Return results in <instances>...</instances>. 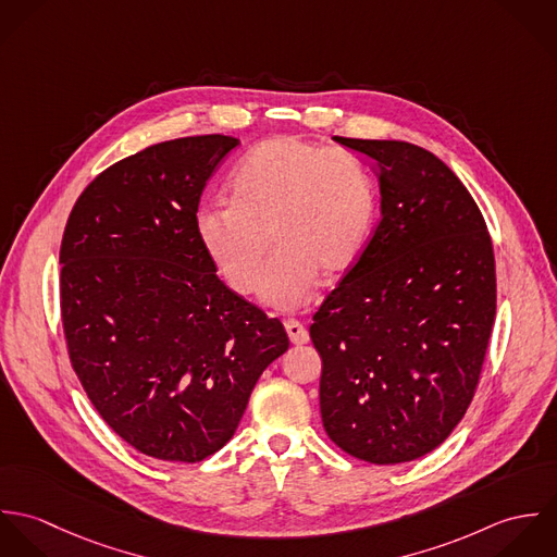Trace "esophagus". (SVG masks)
I'll use <instances>...</instances> for the list:
<instances>
[{
	"mask_svg": "<svg viewBox=\"0 0 557 557\" xmlns=\"http://www.w3.org/2000/svg\"><path fill=\"white\" fill-rule=\"evenodd\" d=\"M285 330H287V336H289V341L294 345H307L311 341L309 330L300 321H296V319H287L285 321Z\"/></svg>",
	"mask_w": 557,
	"mask_h": 557,
	"instance_id": "esophagus-1",
	"label": "esophagus"
}]
</instances>
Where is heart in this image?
Segmentation results:
<instances>
[{"label":"heart","instance_id":"obj_1","mask_svg":"<svg viewBox=\"0 0 557 557\" xmlns=\"http://www.w3.org/2000/svg\"><path fill=\"white\" fill-rule=\"evenodd\" d=\"M232 201L197 214V236L227 285L250 296L263 276L270 239L276 257L261 300L300 309L319 272L334 278L364 250L375 223V188L364 162L343 148L281 135L257 144L234 169Z\"/></svg>","mask_w":557,"mask_h":557}]
</instances>
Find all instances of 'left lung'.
Segmentation results:
<instances>
[{
  "instance_id": "obj_1",
  "label": "left lung",
  "mask_w": 557,
  "mask_h": 557,
  "mask_svg": "<svg viewBox=\"0 0 557 557\" xmlns=\"http://www.w3.org/2000/svg\"><path fill=\"white\" fill-rule=\"evenodd\" d=\"M380 177L382 221L319 307V407L347 455L395 466L435 450L476 393L495 319V257L461 180L407 141L347 139Z\"/></svg>"
}]
</instances>
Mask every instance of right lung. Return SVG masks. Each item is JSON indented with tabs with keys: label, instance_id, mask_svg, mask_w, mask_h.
<instances>
[{
	"label": "right lung",
	"instance_id": "add662e5",
	"mask_svg": "<svg viewBox=\"0 0 557 557\" xmlns=\"http://www.w3.org/2000/svg\"><path fill=\"white\" fill-rule=\"evenodd\" d=\"M238 144L184 137L111 164L62 238L60 307L81 386L124 442L160 461L221 450L289 347L278 319L216 276L197 236L206 182Z\"/></svg>",
	"mask_w": 557,
	"mask_h": 557
}]
</instances>
